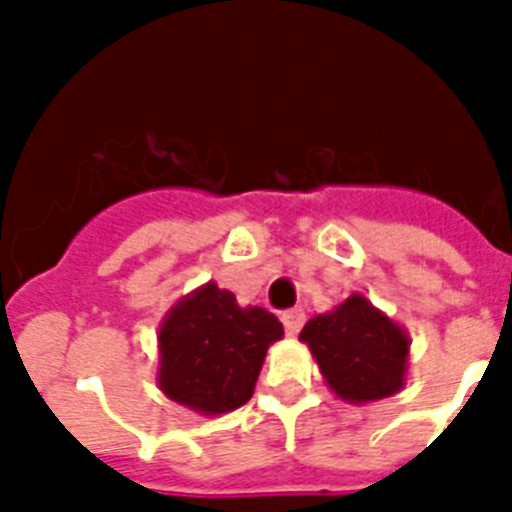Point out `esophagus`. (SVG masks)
Masks as SVG:
<instances>
[{
    "label": "esophagus",
    "mask_w": 512,
    "mask_h": 512,
    "mask_svg": "<svg viewBox=\"0 0 512 512\" xmlns=\"http://www.w3.org/2000/svg\"><path fill=\"white\" fill-rule=\"evenodd\" d=\"M281 321H284V327H287L289 335H297L305 324V313L303 308H289V311L281 313Z\"/></svg>",
    "instance_id": "34e87169"
}]
</instances>
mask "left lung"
<instances>
[{"instance_id": "8db88e82", "label": "left lung", "mask_w": 512, "mask_h": 512, "mask_svg": "<svg viewBox=\"0 0 512 512\" xmlns=\"http://www.w3.org/2000/svg\"><path fill=\"white\" fill-rule=\"evenodd\" d=\"M329 388L350 404H364L401 390L409 356L404 329L350 295L335 311L313 316L300 332Z\"/></svg>"}]
</instances>
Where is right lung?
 Segmentation results:
<instances>
[{"label":"right lung","mask_w":512,"mask_h":512,"mask_svg":"<svg viewBox=\"0 0 512 512\" xmlns=\"http://www.w3.org/2000/svg\"><path fill=\"white\" fill-rule=\"evenodd\" d=\"M281 321L265 308H239L217 284L177 303L159 329V385L172 401L201 414L247 404L265 350L281 340Z\"/></svg>","instance_id":"right-lung-1"}]
</instances>
